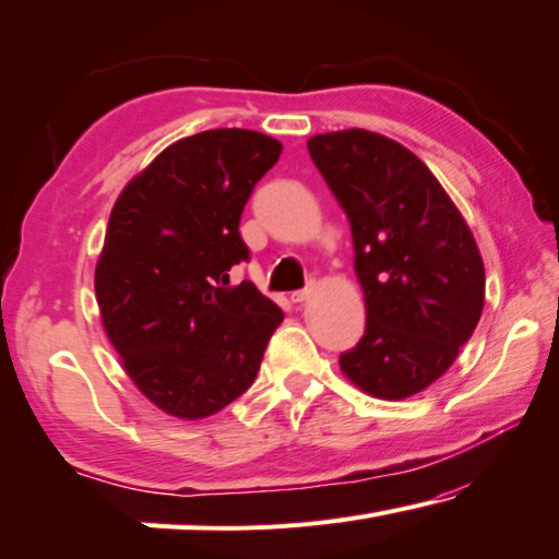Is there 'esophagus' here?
Segmentation results:
<instances>
[{"instance_id": "obj_1", "label": "esophagus", "mask_w": 559, "mask_h": 559, "mask_svg": "<svg viewBox=\"0 0 559 559\" xmlns=\"http://www.w3.org/2000/svg\"><path fill=\"white\" fill-rule=\"evenodd\" d=\"M311 296H313V283H311V286H306L304 290H296V294L290 296V300H294V304H306V300Z\"/></svg>"}]
</instances>
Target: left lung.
<instances>
[{"mask_svg": "<svg viewBox=\"0 0 559 559\" xmlns=\"http://www.w3.org/2000/svg\"><path fill=\"white\" fill-rule=\"evenodd\" d=\"M350 221L366 333L341 353L343 376L403 401L453 366L485 304V265L463 214L418 156L376 131L308 139Z\"/></svg>", "mask_w": 559, "mask_h": 559, "instance_id": "left-lung-1", "label": "left lung"}]
</instances>
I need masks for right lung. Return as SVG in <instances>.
Returning a JSON list of instances; mask_svg holds the SVG:
<instances>
[{
    "label": "right lung",
    "instance_id": "add662e5",
    "mask_svg": "<svg viewBox=\"0 0 559 559\" xmlns=\"http://www.w3.org/2000/svg\"><path fill=\"white\" fill-rule=\"evenodd\" d=\"M281 152L259 131H201L114 203L94 273L102 323L134 385L174 418H209L243 395L283 321L251 281L228 286L248 261L243 206Z\"/></svg>",
    "mask_w": 559,
    "mask_h": 559
}]
</instances>
